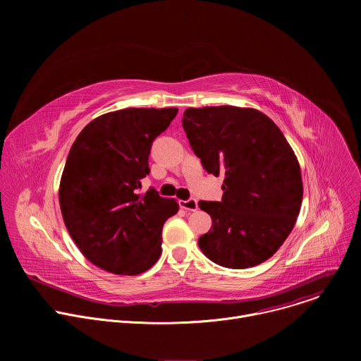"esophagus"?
<instances>
[{"label":"esophagus","mask_w":361,"mask_h":361,"mask_svg":"<svg viewBox=\"0 0 361 361\" xmlns=\"http://www.w3.org/2000/svg\"><path fill=\"white\" fill-rule=\"evenodd\" d=\"M180 207L185 212H195L198 209V204H197V200L194 198H190V200H180L178 201Z\"/></svg>","instance_id":"esophagus-1"}]
</instances>
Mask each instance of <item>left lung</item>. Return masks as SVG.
<instances>
[{
	"label": "left lung",
	"instance_id": "obj_1",
	"mask_svg": "<svg viewBox=\"0 0 361 361\" xmlns=\"http://www.w3.org/2000/svg\"><path fill=\"white\" fill-rule=\"evenodd\" d=\"M183 127L204 170L224 176L221 201H200L213 228L198 238L207 259L248 269L281 247L300 213L302 181L295 154L266 114L233 106L187 109Z\"/></svg>",
	"mask_w": 361,
	"mask_h": 361
}]
</instances>
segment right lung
I'll use <instances>...</instances> for the list:
<instances>
[{
    "label": "right lung",
    "mask_w": 361,
    "mask_h": 361,
    "mask_svg": "<svg viewBox=\"0 0 361 361\" xmlns=\"http://www.w3.org/2000/svg\"><path fill=\"white\" fill-rule=\"evenodd\" d=\"M177 109H126L102 114L75 138L60 181L66 227L94 266L135 276L157 263L161 230L178 212L174 198L149 188L151 144L177 116Z\"/></svg>",
    "instance_id": "obj_1"
}]
</instances>
